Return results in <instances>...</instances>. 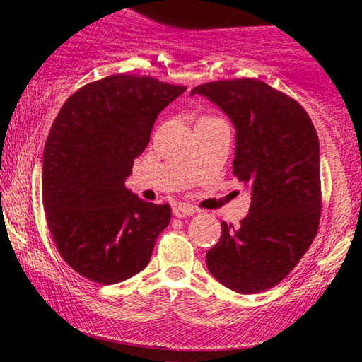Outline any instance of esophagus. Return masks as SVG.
Here are the masks:
<instances>
[{
    "mask_svg": "<svg viewBox=\"0 0 362 362\" xmlns=\"http://www.w3.org/2000/svg\"><path fill=\"white\" fill-rule=\"evenodd\" d=\"M194 213L195 209L189 204H182V202H178V204L173 206V216H175V218H189V216H192Z\"/></svg>",
    "mask_w": 362,
    "mask_h": 362,
    "instance_id": "esophagus-1",
    "label": "esophagus"
}]
</instances>
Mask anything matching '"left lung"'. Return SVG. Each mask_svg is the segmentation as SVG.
<instances>
[{
  "label": "left lung",
  "mask_w": 362,
  "mask_h": 362,
  "mask_svg": "<svg viewBox=\"0 0 362 362\" xmlns=\"http://www.w3.org/2000/svg\"><path fill=\"white\" fill-rule=\"evenodd\" d=\"M235 126L233 173L250 190L240 226L223 223L206 253L214 279L253 294L279 284L308 250L320 221V144L305 109L255 78L190 90Z\"/></svg>",
  "instance_id": "obj_1"
}]
</instances>
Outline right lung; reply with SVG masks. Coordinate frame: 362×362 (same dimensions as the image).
I'll return each mask as SVG.
<instances>
[{"instance_id":"1","label":"right lung","mask_w":362,"mask_h":362,"mask_svg":"<svg viewBox=\"0 0 362 362\" xmlns=\"http://www.w3.org/2000/svg\"><path fill=\"white\" fill-rule=\"evenodd\" d=\"M187 88L112 74L66 100L44 148L42 202L61 257L80 276L117 284L149 264L172 209L126 189L160 112Z\"/></svg>"}]
</instances>
